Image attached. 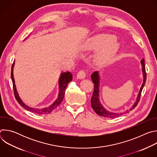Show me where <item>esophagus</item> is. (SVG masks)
<instances>
[{"label":"esophagus","instance_id":"obj_1","mask_svg":"<svg viewBox=\"0 0 157 157\" xmlns=\"http://www.w3.org/2000/svg\"><path fill=\"white\" fill-rule=\"evenodd\" d=\"M86 76V73L84 70H80L77 74V78L78 79H84Z\"/></svg>","mask_w":157,"mask_h":157}]
</instances>
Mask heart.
<instances>
[{
  "mask_svg": "<svg viewBox=\"0 0 157 157\" xmlns=\"http://www.w3.org/2000/svg\"><path fill=\"white\" fill-rule=\"evenodd\" d=\"M115 36L110 34H99L89 38L84 44L86 50H93L106 46L97 55L96 59L99 63H105L110 60L119 49V44L114 41Z\"/></svg>",
  "mask_w": 157,
  "mask_h": 157,
  "instance_id": "heart-1",
  "label": "heart"
}]
</instances>
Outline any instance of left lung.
<instances>
[{
	"mask_svg": "<svg viewBox=\"0 0 157 157\" xmlns=\"http://www.w3.org/2000/svg\"><path fill=\"white\" fill-rule=\"evenodd\" d=\"M141 64H142V72H143V75H144V82L143 84L141 86V88L140 89L139 93L138 94L136 102L134 103V104L132 105V107L129 109V110H132L135 108L140 99L141 96V93L142 91L143 87L145 84L146 79H147V73L145 71V60L144 59H142L141 61ZM91 79L92 81L94 84V91L93 93L92 98L91 99V106L94 110L96 112V113L98 114L100 116H102L104 117H107V118H116L119 116H122L125 113H128L129 110H127L125 112H124V113H112V112H109L105 109L102 105L101 104L99 100V73L98 71L94 72L92 75H91Z\"/></svg>",
	"mask_w": 157,
	"mask_h": 157,
	"instance_id": "8db88e82",
	"label": "left lung"
}]
</instances>
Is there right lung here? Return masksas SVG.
I'll return each instance as SVG.
<instances>
[{"label": "right lung", "mask_w": 157, "mask_h": 157, "mask_svg": "<svg viewBox=\"0 0 157 157\" xmlns=\"http://www.w3.org/2000/svg\"><path fill=\"white\" fill-rule=\"evenodd\" d=\"M15 64V61H13L12 66V70H11V78H12V81L13 83V93L15 95V98L17 102L20 104L21 106L25 108L26 110L32 112V113H33L35 114H38V115H44V114H48L51 113L53 110H54L62 102L64 94H65V91L67 86H68V83L71 82L73 80V75L70 72H66V73H63L61 75V76L59 79V95L58 97V99L55 101V102L50 107H46V108H43L41 109H34L30 107H29L28 105H25L23 102L21 101L20 99V97L18 96V93L17 91L15 84V81L13 78V68Z\"/></svg>", "instance_id": "right-lung-1"}]
</instances>
